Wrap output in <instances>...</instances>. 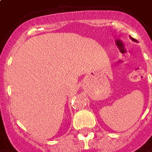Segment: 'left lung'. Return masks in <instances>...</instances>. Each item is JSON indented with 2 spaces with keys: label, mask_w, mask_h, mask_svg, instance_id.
I'll list each match as a JSON object with an SVG mask.
<instances>
[{
  "label": "left lung",
  "mask_w": 152,
  "mask_h": 152,
  "mask_svg": "<svg viewBox=\"0 0 152 152\" xmlns=\"http://www.w3.org/2000/svg\"><path fill=\"white\" fill-rule=\"evenodd\" d=\"M130 39H131V40H133V41H135V42H137V40H135L134 38L131 37H130Z\"/></svg>",
  "instance_id": "1"
}]
</instances>
